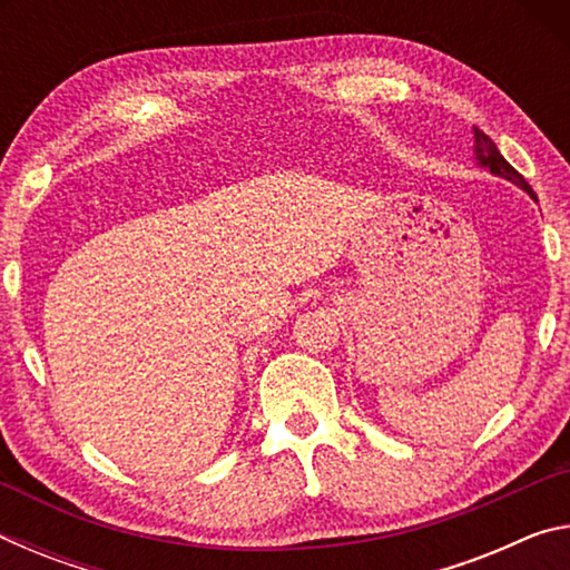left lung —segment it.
Wrapping results in <instances>:
<instances>
[{"label": "left lung", "mask_w": 570, "mask_h": 570, "mask_svg": "<svg viewBox=\"0 0 570 570\" xmlns=\"http://www.w3.org/2000/svg\"><path fill=\"white\" fill-rule=\"evenodd\" d=\"M472 138H475V146H472V153H475V163H478L480 168L490 170L498 178H505L510 183H515L520 190H525L528 196L535 198V193H533V188L528 186V180L520 176V173L513 166H510V163L503 156H500L498 146L488 138L485 132L478 130V128H472Z\"/></svg>", "instance_id": "left-lung-1"}]
</instances>
